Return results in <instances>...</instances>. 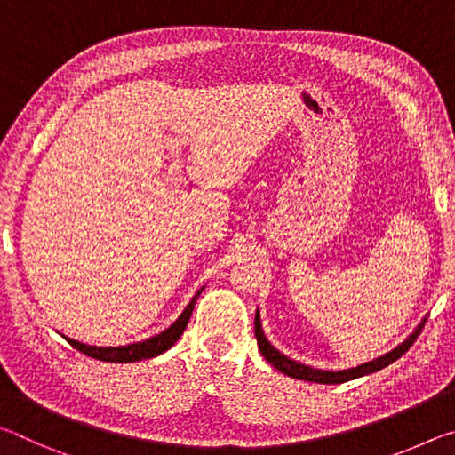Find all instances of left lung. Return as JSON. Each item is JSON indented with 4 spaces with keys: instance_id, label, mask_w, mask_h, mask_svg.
<instances>
[{
    "instance_id": "1",
    "label": "left lung",
    "mask_w": 455,
    "mask_h": 455,
    "mask_svg": "<svg viewBox=\"0 0 455 455\" xmlns=\"http://www.w3.org/2000/svg\"><path fill=\"white\" fill-rule=\"evenodd\" d=\"M421 331V325L415 329V333L410 335L405 339V341L395 347L394 351H389L387 355H383L379 359H373L369 361V363H363L359 367H353V369H345V371H323V369H313L309 365H303V363H297V361H292L289 357H284L283 353L276 351L271 343L267 341V337L263 333V327H260V317H259V311L255 315V337H257V343H259V349L263 353V357L271 363L275 369H279L281 373L292 377V379H303V381H313V383H325V385H335V383H345V381H351V379H357V377H363L369 373H375L379 371V369L387 367L389 363H394L402 355H405V351L411 347L415 343V339H418Z\"/></svg>"
}]
</instances>
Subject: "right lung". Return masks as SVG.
Here are the masks:
<instances>
[{
    "instance_id": "obj_1",
    "label": "right lung",
    "mask_w": 455,
    "mask_h": 455,
    "mask_svg": "<svg viewBox=\"0 0 455 455\" xmlns=\"http://www.w3.org/2000/svg\"><path fill=\"white\" fill-rule=\"evenodd\" d=\"M203 289H200L192 301L187 305V309L182 311V315L176 319L171 327L163 331L160 335H154L146 341L140 343H132V345H124V347H94V345H84L80 341H74V339H68V343L72 345L74 349L82 351L84 355L94 357L100 361H110V363H130V361H142V359H150L156 357L160 353H164L166 349H171L172 345L179 341L180 335L184 333V329L188 325V319L192 315V309H195V303Z\"/></svg>"
}]
</instances>
